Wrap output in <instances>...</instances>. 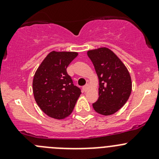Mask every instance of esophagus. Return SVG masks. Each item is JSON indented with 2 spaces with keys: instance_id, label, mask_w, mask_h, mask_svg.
Wrapping results in <instances>:
<instances>
[{
  "instance_id": "esophagus-1",
  "label": "esophagus",
  "mask_w": 159,
  "mask_h": 159,
  "mask_svg": "<svg viewBox=\"0 0 159 159\" xmlns=\"http://www.w3.org/2000/svg\"><path fill=\"white\" fill-rule=\"evenodd\" d=\"M89 88H90V85L88 84H87L86 85H84V87H83V90H84V92H88V89H89Z\"/></svg>"
}]
</instances>
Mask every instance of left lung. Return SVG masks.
Segmentation results:
<instances>
[{
    "instance_id": "obj_1",
    "label": "left lung",
    "mask_w": 159,
    "mask_h": 159,
    "mask_svg": "<svg viewBox=\"0 0 159 159\" xmlns=\"http://www.w3.org/2000/svg\"><path fill=\"white\" fill-rule=\"evenodd\" d=\"M92 60L99 78V99L94 110L102 116L116 113L127 102L131 93L130 73L120 59L107 48L90 50Z\"/></svg>"
}]
</instances>
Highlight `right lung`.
<instances>
[{
  "mask_svg": "<svg viewBox=\"0 0 159 159\" xmlns=\"http://www.w3.org/2000/svg\"><path fill=\"white\" fill-rule=\"evenodd\" d=\"M77 56L73 52H51L35 73L32 81L35 100L49 117H67L80 95V88L74 85L67 72V66Z\"/></svg>",
  "mask_w": 159,
  "mask_h": 159,
  "instance_id": "obj_1",
  "label": "right lung"
}]
</instances>
